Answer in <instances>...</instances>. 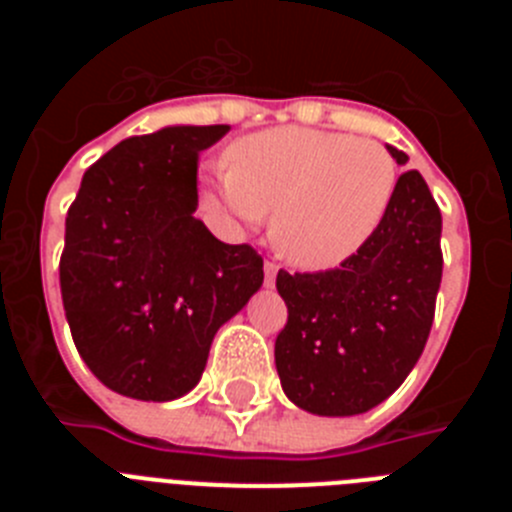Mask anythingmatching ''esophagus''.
<instances>
[{
    "instance_id": "esophagus-1",
    "label": "esophagus",
    "mask_w": 512,
    "mask_h": 512,
    "mask_svg": "<svg viewBox=\"0 0 512 512\" xmlns=\"http://www.w3.org/2000/svg\"><path fill=\"white\" fill-rule=\"evenodd\" d=\"M277 271H279V266L274 264V261H266L264 264V279H266V284H274V279H277Z\"/></svg>"
}]
</instances>
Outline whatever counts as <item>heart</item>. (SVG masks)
Listing matches in <instances>:
<instances>
[{"mask_svg":"<svg viewBox=\"0 0 512 512\" xmlns=\"http://www.w3.org/2000/svg\"><path fill=\"white\" fill-rule=\"evenodd\" d=\"M395 189L397 164L382 143L289 125L235 140L207 202L238 228H256L274 207L277 251L302 269L328 271L372 241Z\"/></svg>","mask_w":512,"mask_h":512,"instance_id":"1","label":"heart"}]
</instances>
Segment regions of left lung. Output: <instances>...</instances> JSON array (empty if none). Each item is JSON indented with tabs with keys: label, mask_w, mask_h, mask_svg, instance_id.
Segmentation results:
<instances>
[{
	"label": "left lung",
	"mask_w": 512,
	"mask_h": 512,
	"mask_svg": "<svg viewBox=\"0 0 512 512\" xmlns=\"http://www.w3.org/2000/svg\"><path fill=\"white\" fill-rule=\"evenodd\" d=\"M387 151L408 164L395 146ZM441 271V210L423 176L405 171L384 223L354 259L315 274H277L289 312L274 343L284 395L325 418L377 408L423 354Z\"/></svg>",
	"instance_id": "left-lung-1"
}]
</instances>
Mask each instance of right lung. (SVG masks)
Returning <instances> with one entry per match:
<instances>
[{"instance_id":"add662e5","label":"right lung","mask_w":512,"mask_h":512,"mask_svg":"<svg viewBox=\"0 0 512 512\" xmlns=\"http://www.w3.org/2000/svg\"><path fill=\"white\" fill-rule=\"evenodd\" d=\"M230 125H171L92 164L66 215L61 297L76 351L112 392L169 402L197 387L220 325L264 284L251 246L194 217L197 161Z\"/></svg>"}]
</instances>
